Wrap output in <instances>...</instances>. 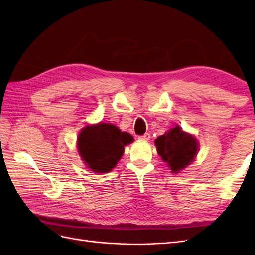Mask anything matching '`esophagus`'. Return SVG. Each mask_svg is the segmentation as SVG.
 <instances>
[{"label": "esophagus", "instance_id": "34e87169", "mask_svg": "<svg viewBox=\"0 0 255 255\" xmlns=\"http://www.w3.org/2000/svg\"><path fill=\"white\" fill-rule=\"evenodd\" d=\"M150 138H151V135H150L149 133H145L144 135L138 137V139L141 140V141H148V140L150 139Z\"/></svg>", "mask_w": 255, "mask_h": 255}]
</instances>
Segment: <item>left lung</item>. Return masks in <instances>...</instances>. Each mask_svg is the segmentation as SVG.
<instances>
[{
    "label": "left lung",
    "instance_id": "left-lung-1",
    "mask_svg": "<svg viewBox=\"0 0 255 255\" xmlns=\"http://www.w3.org/2000/svg\"><path fill=\"white\" fill-rule=\"evenodd\" d=\"M155 145L158 155L170 168L172 173H177L190 165L199 150V143L196 138L185 133L177 126L157 137Z\"/></svg>",
    "mask_w": 255,
    "mask_h": 255
}]
</instances>
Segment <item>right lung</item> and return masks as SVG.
<instances>
[{"instance_id": "obj_1", "label": "right lung", "mask_w": 255, "mask_h": 255, "mask_svg": "<svg viewBox=\"0 0 255 255\" xmlns=\"http://www.w3.org/2000/svg\"><path fill=\"white\" fill-rule=\"evenodd\" d=\"M134 138L112 123L86 126L78 137V151L85 164L96 173L112 171Z\"/></svg>"}]
</instances>
